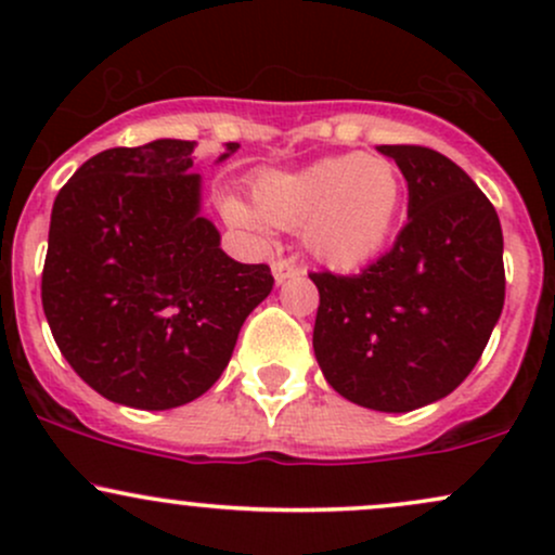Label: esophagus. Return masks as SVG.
Segmentation results:
<instances>
[{
  "label": "esophagus",
  "instance_id": "1",
  "mask_svg": "<svg viewBox=\"0 0 555 555\" xmlns=\"http://www.w3.org/2000/svg\"><path fill=\"white\" fill-rule=\"evenodd\" d=\"M271 271H273V279H276L279 284L286 282V279L299 276V273H302V269H299L297 263H292V260H286V258H273L271 260Z\"/></svg>",
  "mask_w": 555,
  "mask_h": 555
}]
</instances>
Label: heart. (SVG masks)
I'll list each match as a JSON object with an SVG mask.
<instances>
[{"mask_svg":"<svg viewBox=\"0 0 555 555\" xmlns=\"http://www.w3.org/2000/svg\"><path fill=\"white\" fill-rule=\"evenodd\" d=\"M253 203L224 197L221 211L245 229L299 232L310 256L331 269H358L378 256L404 206V177L386 156H326L295 171H263Z\"/></svg>","mask_w":555,"mask_h":555,"instance_id":"b5f03b06","label":"heart"}]
</instances>
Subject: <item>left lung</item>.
I'll return each mask as SVG.
<instances>
[{
	"label": "left lung",
	"mask_w": 555,
	"mask_h": 555,
	"mask_svg": "<svg viewBox=\"0 0 555 555\" xmlns=\"http://www.w3.org/2000/svg\"><path fill=\"white\" fill-rule=\"evenodd\" d=\"M410 188L391 250L352 276L310 273L321 295L313 349L334 391L378 412L449 397L501 318L506 273L493 203L425 145H378Z\"/></svg>",
	"instance_id": "1"
}]
</instances>
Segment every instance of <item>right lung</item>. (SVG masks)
Masks as SVG:
<instances>
[{
    "mask_svg": "<svg viewBox=\"0 0 555 555\" xmlns=\"http://www.w3.org/2000/svg\"><path fill=\"white\" fill-rule=\"evenodd\" d=\"M193 149L164 138L101 151L52 208L41 302L56 347L93 391L135 410L206 393L273 289L269 266L229 258L201 216Z\"/></svg>",
    "mask_w": 555,
    "mask_h": 555,
    "instance_id": "1",
    "label": "right lung"
}]
</instances>
